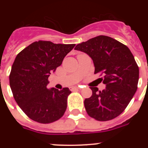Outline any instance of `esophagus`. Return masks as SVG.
I'll use <instances>...</instances> for the list:
<instances>
[{"instance_id":"esophagus-1","label":"esophagus","mask_w":148,"mask_h":148,"mask_svg":"<svg viewBox=\"0 0 148 148\" xmlns=\"http://www.w3.org/2000/svg\"><path fill=\"white\" fill-rule=\"evenodd\" d=\"M81 89V88L79 87V86H73L71 87V90H79Z\"/></svg>"}]
</instances>
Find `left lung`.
<instances>
[{"mask_svg":"<svg viewBox=\"0 0 148 148\" xmlns=\"http://www.w3.org/2000/svg\"><path fill=\"white\" fill-rule=\"evenodd\" d=\"M75 50L92 59L95 74L102 72L105 89L90 87L92 95L85 99L87 114L98 121L112 120L128 105L138 89L139 68L127 46L107 36H98L79 44Z\"/></svg>","mask_w":148,"mask_h":148,"instance_id":"obj_1","label":"left lung"}]
</instances>
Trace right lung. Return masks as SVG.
<instances>
[{
  "mask_svg": "<svg viewBox=\"0 0 148 148\" xmlns=\"http://www.w3.org/2000/svg\"><path fill=\"white\" fill-rule=\"evenodd\" d=\"M75 44L35 41L16 56L9 76L13 97L31 120L47 124L60 119L67 107L68 87L47 89L48 78Z\"/></svg>",
  "mask_w": 148,
  "mask_h": 148,
  "instance_id": "1",
  "label": "right lung"
}]
</instances>
